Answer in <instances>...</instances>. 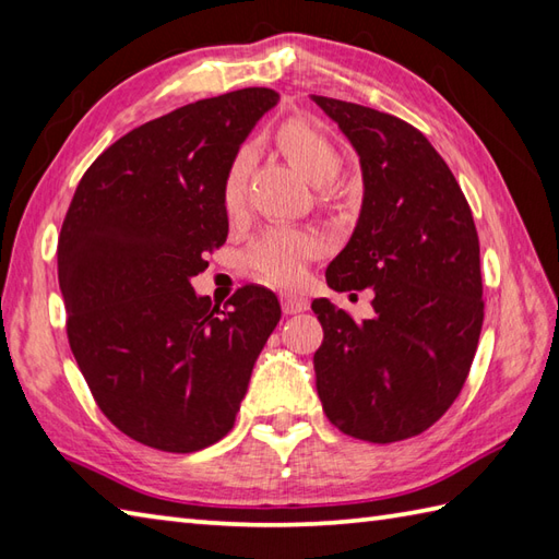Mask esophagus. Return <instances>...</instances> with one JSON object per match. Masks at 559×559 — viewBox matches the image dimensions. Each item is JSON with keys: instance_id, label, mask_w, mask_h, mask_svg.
<instances>
[{"instance_id": "obj_1", "label": "esophagus", "mask_w": 559, "mask_h": 559, "mask_svg": "<svg viewBox=\"0 0 559 559\" xmlns=\"http://www.w3.org/2000/svg\"><path fill=\"white\" fill-rule=\"evenodd\" d=\"M309 304L311 301L306 299V296H301V294H282V309H284V313H287V316L306 311V309H309Z\"/></svg>"}]
</instances>
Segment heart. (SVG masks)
I'll return each instance as SVG.
<instances>
[{
  "instance_id": "b5f03b06",
  "label": "heart",
  "mask_w": 559,
  "mask_h": 559,
  "mask_svg": "<svg viewBox=\"0 0 559 559\" xmlns=\"http://www.w3.org/2000/svg\"><path fill=\"white\" fill-rule=\"evenodd\" d=\"M277 142L289 164L309 180L316 188H325L333 183L343 166V158L335 150V144L309 122L292 120L282 124L277 132ZM246 170H248V152L238 154L229 170H226L222 200L226 212H238L243 204L246 190ZM318 253V238L301 231L272 229L258 236L243 253V267L258 280L270 284H296L304 277L306 263Z\"/></svg>"
}]
</instances>
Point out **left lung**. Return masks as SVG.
<instances>
[{"mask_svg": "<svg viewBox=\"0 0 559 559\" xmlns=\"http://www.w3.org/2000/svg\"><path fill=\"white\" fill-rule=\"evenodd\" d=\"M361 166V210L328 265L335 292L373 289L361 323L316 299V389L345 435L391 443L429 429L459 397L483 330L480 241L451 168L401 118L311 94Z\"/></svg>", "mask_w": 559, "mask_h": 559, "instance_id": "left-lung-1", "label": "left lung"}]
</instances>
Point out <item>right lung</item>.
Listing matches in <instances>:
<instances>
[{"label":"right lung","instance_id":"add662e5","mask_svg":"<svg viewBox=\"0 0 559 559\" xmlns=\"http://www.w3.org/2000/svg\"><path fill=\"white\" fill-rule=\"evenodd\" d=\"M272 88H241L144 122L79 180L57 243L74 359L98 407L152 449L190 453L229 435L253 364L280 323L265 287L219 311L190 280L229 234L226 170Z\"/></svg>","mask_w":559,"mask_h":559}]
</instances>
